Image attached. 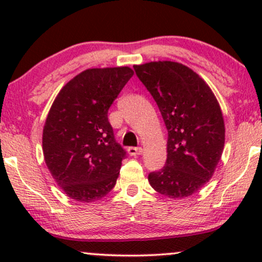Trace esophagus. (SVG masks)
<instances>
[{"label": "esophagus", "instance_id": "1", "mask_svg": "<svg viewBox=\"0 0 262 262\" xmlns=\"http://www.w3.org/2000/svg\"><path fill=\"white\" fill-rule=\"evenodd\" d=\"M141 151H143V149H141L140 146H129L128 148V154L130 156L140 155Z\"/></svg>", "mask_w": 262, "mask_h": 262}]
</instances>
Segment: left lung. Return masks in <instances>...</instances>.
Instances as JSON below:
<instances>
[{
  "label": "left lung",
  "instance_id": "8db88e82",
  "mask_svg": "<svg viewBox=\"0 0 262 262\" xmlns=\"http://www.w3.org/2000/svg\"><path fill=\"white\" fill-rule=\"evenodd\" d=\"M134 70L167 129L166 162L149 173L150 185L170 198L191 196L209 181L223 152L225 128L217 98L194 71L179 62H148Z\"/></svg>",
  "mask_w": 262,
  "mask_h": 262
}]
</instances>
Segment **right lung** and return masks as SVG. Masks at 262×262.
<instances>
[{
	"label": "right lung",
	"instance_id": "add662e5",
	"mask_svg": "<svg viewBox=\"0 0 262 262\" xmlns=\"http://www.w3.org/2000/svg\"><path fill=\"white\" fill-rule=\"evenodd\" d=\"M123 68L89 69L59 92L45 121V164L62 191L80 202L101 200L116 185L125 150L108 110L133 76Z\"/></svg>",
	"mask_w": 262,
	"mask_h": 262
}]
</instances>
